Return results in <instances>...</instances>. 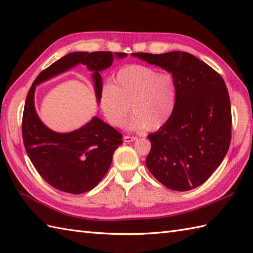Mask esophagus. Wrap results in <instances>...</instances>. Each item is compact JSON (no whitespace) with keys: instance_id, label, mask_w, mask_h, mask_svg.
<instances>
[{"instance_id":"obj_1","label":"esophagus","mask_w":253,"mask_h":253,"mask_svg":"<svg viewBox=\"0 0 253 253\" xmlns=\"http://www.w3.org/2000/svg\"><path fill=\"white\" fill-rule=\"evenodd\" d=\"M137 140V137H131V136H125L124 137V142H132Z\"/></svg>"}]
</instances>
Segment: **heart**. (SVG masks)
Returning a JSON list of instances; mask_svg holds the SVG:
<instances>
[{
    "label": "heart",
    "instance_id": "b5f03b06",
    "mask_svg": "<svg viewBox=\"0 0 253 253\" xmlns=\"http://www.w3.org/2000/svg\"><path fill=\"white\" fill-rule=\"evenodd\" d=\"M176 101L177 88L173 77L142 65L120 69L113 84H104L99 95L101 112L115 127L125 121L130 103L133 112L128 123L130 129H160L173 115Z\"/></svg>",
    "mask_w": 253,
    "mask_h": 253
}]
</instances>
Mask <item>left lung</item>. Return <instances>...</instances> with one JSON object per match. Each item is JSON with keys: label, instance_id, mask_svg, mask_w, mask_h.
<instances>
[{"label": "left lung", "instance_id": "1", "mask_svg": "<svg viewBox=\"0 0 253 253\" xmlns=\"http://www.w3.org/2000/svg\"><path fill=\"white\" fill-rule=\"evenodd\" d=\"M131 55L169 73L177 88L173 115L148 136V169L169 189L199 187L218 168L229 148L232 111L226 84L221 75L190 53Z\"/></svg>", "mask_w": 253, "mask_h": 253}]
</instances>
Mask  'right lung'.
<instances>
[{"instance_id":"add662e5","label":"right lung","mask_w":253,"mask_h":253,"mask_svg":"<svg viewBox=\"0 0 253 253\" xmlns=\"http://www.w3.org/2000/svg\"><path fill=\"white\" fill-rule=\"evenodd\" d=\"M126 56V53L105 51L69 53L41 72L32 84L23 115L24 144L38 173L56 189L74 195L93 189L109 170L113 153L123 143L122 135L96 116L76 130L56 132L50 129L37 114L36 87L82 64L92 73L91 78L99 104L100 73L109 68L114 58Z\"/></svg>"}]
</instances>
